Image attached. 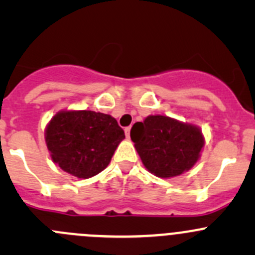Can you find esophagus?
<instances>
[{
	"label": "esophagus",
	"mask_w": 255,
	"mask_h": 255,
	"mask_svg": "<svg viewBox=\"0 0 255 255\" xmlns=\"http://www.w3.org/2000/svg\"><path fill=\"white\" fill-rule=\"evenodd\" d=\"M125 132H126V135H127V137L129 138V135H130V127H126L125 128Z\"/></svg>",
	"instance_id": "34e87169"
}]
</instances>
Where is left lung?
<instances>
[{
	"label": "left lung",
	"instance_id": "1",
	"mask_svg": "<svg viewBox=\"0 0 255 255\" xmlns=\"http://www.w3.org/2000/svg\"><path fill=\"white\" fill-rule=\"evenodd\" d=\"M130 138L144 166L159 177H173L187 171L200 156L201 130L166 116H149L130 129Z\"/></svg>",
	"mask_w": 255,
	"mask_h": 255
}]
</instances>
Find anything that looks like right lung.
<instances>
[{
  "instance_id": "1",
  "label": "right lung",
  "mask_w": 255,
  "mask_h": 255,
  "mask_svg": "<svg viewBox=\"0 0 255 255\" xmlns=\"http://www.w3.org/2000/svg\"><path fill=\"white\" fill-rule=\"evenodd\" d=\"M123 138L125 130L115 118L94 111L56 113L45 130L54 163L80 179L101 173Z\"/></svg>"
}]
</instances>
